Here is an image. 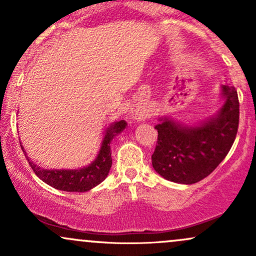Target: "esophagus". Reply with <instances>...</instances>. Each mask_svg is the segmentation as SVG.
<instances>
[{
	"mask_svg": "<svg viewBox=\"0 0 256 256\" xmlns=\"http://www.w3.org/2000/svg\"><path fill=\"white\" fill-rule=\"evenodd\" d=\"M131 114H132V118H134V119L143 120V119H146V116H148L149 113H148V110H144V108L136 107V108H132Z\"/></svg>",
	"mask_w": 256,
	"mask_h": 256,
	"instance_id": "34e87169",
	"label": "esophagus"
}]
</instances>
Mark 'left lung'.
Returning a JSON list of instances; mask_svg holds the SVG:
<instances>
[{
  "label": "left lung",
  "mask_w": 256,
  "mask_h": 256,
  "mask_svg": "<svg viewBox=\"0 0 256 256\" xmlns=\"http://www.w3.org/2000/svg\"><path fill=\"white\" fill-rule=\"evenodd\" d=\"M225 104L218 116L196 128L164 120L155 126L158 140L152 155L154 170L167 180L194 184L210 176L230 152L240 122L234 88L224 85Z\"/></svg>",
  "instance_id": "8db88e82"
}]
</instances>
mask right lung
Listing matches in <instances>:
<instances>
[{"mask_svg":"<svg viewBox=\"0 0 256 256\" xmlns=\"http://www.w3.org/2000/svg\"><path fill=\"white\" fill-rule=\"evenodd\" d=\"M126 122L120 120L116 122L112 128L107 130L104 142H102L101 149L96 158V160L89 166L84 167L80 170H44L34 165L28 155V165L34 170L38 178H40L44 183H46L55 189L64 190L68 192H83L92 189L94 186L101 183L104 179L107 177L112 167V158H110V143L114 134H119L125 128ZM24 152V149H22Z\"/></svg>","mask_w":256,"mask_h":256,"instance_id":"1","label":"right lung"}]
</instances>
